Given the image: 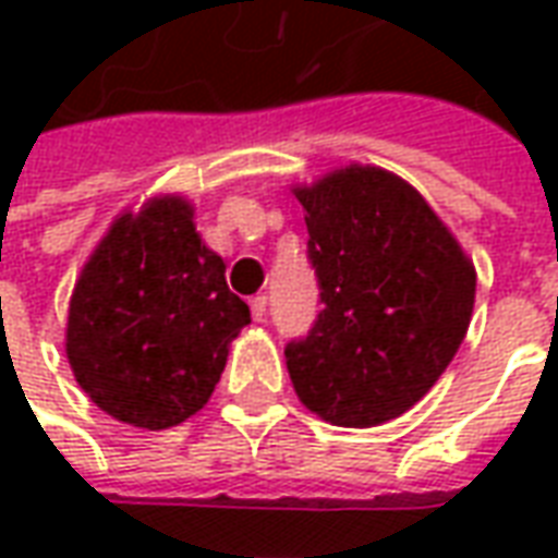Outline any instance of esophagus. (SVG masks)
<instances>
[{"label": "esophagus", "instance_id": "34e87169", "mask_svg": "<svg viewBox=\"0 0 558 558\" xmlns=\"http://www.w3.org/2000/svg\"><path fill=\"white\" fill-rule=\"evenodd\" d=\"M266 304H268L266 295H254V299H251V314H254L256 323H263V316H266Z\"/></svg>", "mask_w": 558, "mask_h": 558}]
</instances>
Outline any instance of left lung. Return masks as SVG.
Returning <instances> with one entry per match:
<instances>
[{
    "mask_svg": "<svg viewBox=\"0 0 558 558\" xmlns=\"http://www.w3.org/2000/svg\"><path fill=\"white\" fill-rule=\"evenodd\" d=\"M319 302L307 338L287 343L304 407L338 427L412 410L466 338L475 266L427 199L383 167L350 163L295 184Z\"/></svg>",
    "mask_w": 558,
    "mask_h": 558,
    "instance_id": "1",
    "label": "left lung"
}]
</instances>
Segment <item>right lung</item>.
<instances>
[{"label": "right lung", "mask_w": 558, "mask_h": 558, "mask_svg": "<svg viewBox=\"0 0 558 558\" xmlns=\"http://www.w3.org/2000/svg\"><path fill=\"white\" fill-rule=\"evenodd\" d=\"M179 194L113 220L68 304L74 379L116 421L167 430L203 410L251 311Z\"/></svg>", "instance_id": "obj_1"}]
</instances>
